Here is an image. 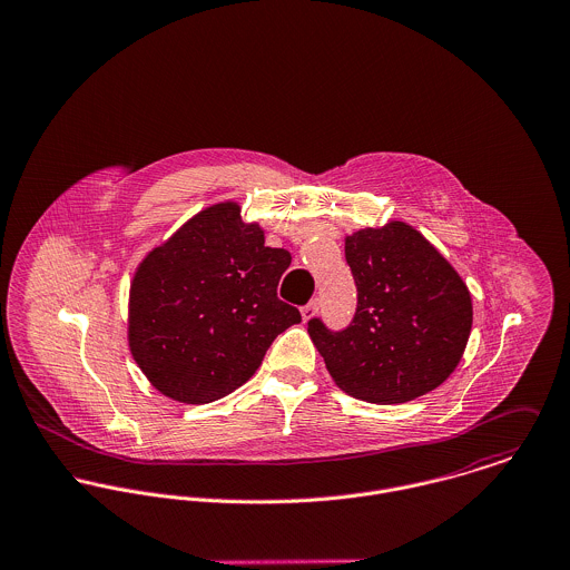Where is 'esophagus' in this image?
<instances>
[{
  "label": "esophagus",
  "instance_id": "1",
  "mask_svg": "<svg viewBox=\"0 0 570 570\" xmlns=\"http://www.w3.org/2000/svg\"><path fill=\"white\" fill-rule=\"evenodd\" d=\"M316 311H318V299H313L311 304H306V306L302 308V316H304V321L313 318V316L316 315Z\"/></svg>",
  "mask_w": 570,
  "mask_h": 570
}]
</instances>
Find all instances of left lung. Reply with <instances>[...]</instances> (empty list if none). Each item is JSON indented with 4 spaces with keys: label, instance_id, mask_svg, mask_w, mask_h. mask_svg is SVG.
<instances>
[{
    "label": "left lung",
    "instance_id": "1",
    "mask_svg": "<svg viewBox=\"0 0 570 570\" xmlns=\"http://www.w3.org/2000/svg\"><path fill=\"white\" fill-rule=\"evenodd\" d=\"M356 313L343 330L318 316L311 338L334 382L350 395L400 404L438 389L459 365L472 299L459 273L406 223L345 238Z\"/></svg>",
    "mask_w": 570,
    "mask_h": 570
}]
</instances>
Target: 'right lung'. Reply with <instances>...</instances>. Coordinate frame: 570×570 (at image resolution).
I'll return each instance as SVG.
<instances>
[{
  "label": "right lung",
  "mask_w": 570,
  "mask_h": 570,
  "mask_svg": "<svg viewBox=\"0 0 570 570\" xmlns=\"http://www.w3.org/2000/svg\"><path fill=\"white\" fill-rule=\"evenodd\" d=\"M286 249L264 247L236 203L188 220L139 264L128 306L135 363L164 395L207 404L254 376L271 343L302 315L277 297Z\"/></svg>",
  "instance_id": "1"
}]
</instances>
